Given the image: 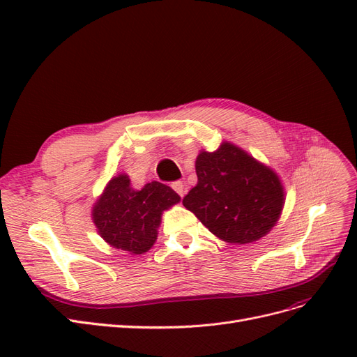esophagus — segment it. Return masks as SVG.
<instances>
[{"label": "esophagus", "mask_w": 357, "mask_h": 357, "mask_svg": "<svg viewBox=\"0 0 357 357\" xmlns=\"http://www.w3.org/2000/svg\"><path fill=\"white\" fill-rule=\"evenodd\" d=\"M171 188L174 189V190L178 193L180 197L185 195V192H186V190H185V185H183L181 181H174V183H172V185H171Z\"/></svg>", "instance_id": "1"}]
</instances>
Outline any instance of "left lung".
<instances>
[{
    "instance_id": "left-lung-1",
    "label": "left lung",
    "mask_w": 357,
    "mask_h": 357,
    "mask_svg": "<svg viewBox=\"0 0 357 357\" xmlns=\"http://www.w3.org/2000/svg\"><path fill=\"white\" fill-rule=\"evenodd\" d=\"M198 183L183 205L218 238L231 244L257 241L273 229L284 205L275 172L228 142L195 162Z\"/></svg>"
}]
</instances>
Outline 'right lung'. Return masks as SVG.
<instances>
[{
  "label": "right lung",
  "instance_id": "right-lung-1",
  "mask_svg": "<svg viewBox=\"0 0 357 357\" xmlns=\"http://www.w3.org/2000/svg\"><path fill=\"white\" fill-rule=\"evenodd\" d=\"M178 201L177 193L159 181L135 190L126 174H119L95 202L92 219L105 243L131 255H143L156 241L162 211Z\"/></svg>",
  "mask_w": 357,
  "mask_h": 357
}]
</instances>
